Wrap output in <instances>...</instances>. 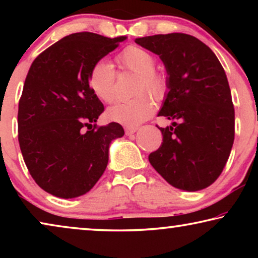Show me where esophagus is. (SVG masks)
Masks as SVG:
<instances>
[{
	"mask_svg": "<svg viewBox=\"0 0 258 258\" xmlns=\"http://www.w3.org/2000/svg\"><path fill=\"white\" fill-rule=\"evenodd\" d=\"M137 132V126H128V128H125V135H133V134H135Z\"/></svg>",
	"mask_w": 258,
	"mask_h": 258,
	"instance_id": "1",
	"label": "esophagus"
}]
</instances>
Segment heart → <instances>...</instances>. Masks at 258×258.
<instances>
[{"label":"heart","instance_id":"heart-1","mask_svg":"<svg viewBox=\"0 0 258 258\" xmlns=\"http://www.w3.org/2000/svg\"><path fill=\"white\" fill-rule=\"evenodd\" d=\"M116 62L123 70H129L139 75L136 98L118 102L107 110V118L111 122L125 126H136L146 121L154 111L151 95L156 101H162L169 90V80L165 73L155 69V57L150 51L139 45H129L116 56ZM114 67L107 61H98L91 67L89 73V87L95 96L104 103L115 100Z\"/></svg>","mask_w":258,"mask_h":258}]
</instances>
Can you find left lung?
<instances>
[{
    "mask_svg": "<svg viewBox=\"0 0 258 258\" xmlns=\"http://www.w3.org/2000/svg\"><path fill=\"white\" fill-rule=\"evenodd\" d=\"M135 42L160 56L169 80L158 116L172 123L158 126L163 142L149 155L150 164L175 188H207L223 171L235 137V110L223 67L208 45L188 34Z\"/></svg>",
    "mask_w": 258,
    "mask_h": 258,
    "instance_id": "1",
    "label": "left lung"
}]
</instances>
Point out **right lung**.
<instances>
[{
  "mask_svg": "<svg viewBox=\"0 0 258 258\" xmlns=\"http://www.w3.org/2000/svg\"><path fill=\"white\" fill-rule=\"evenodd\" d=\"M125 38L72 34L34 59L19 102V142L44 191L61 199L87 194L107 168L111 141L124 135L116 122L96 125L104 107L88 79L91 67Z\"/></svg>",
  "mask_w": 258,
  "mask_h": 258,
  "instance_id": "obj_1",
  "label": "right lung"
}]
</instances>
